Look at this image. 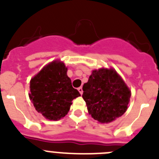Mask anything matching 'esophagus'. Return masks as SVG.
Here are the masks:
<instances>
[{"instance_id":"obj_1","label":"esophagus","mask_w":159,"mask_h":159,"mask_svg":"<svg viewBox=\"0 0 159 159\" xmlns=\"http://www.w3.org/2000/svg\"><path fill=\"white\" fill-rule=\"evenodd\" d=\"M78 91H79V92H80V95H82V94H83V88H82V87H80V88H78Z\"/></svg>"}]
</instances>
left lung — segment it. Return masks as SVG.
Returning <instances> with one entry per match:
<instances>
[{"instance_id": "8db88e82", "label": "left lung", "mask_w": 159, "mask_h": 159, "mask_svg": "<svg viewBox=\"0 0 159 159\" xmlns=\"http://www.w3.org/2000/svg\"><path fill=\"white\" fill-rule=\"evenodd\" d=\"M83 91L88 112L99 123H111L127 111L130 91L115 70L93 71Z\"/></svg>"}]
</instances>
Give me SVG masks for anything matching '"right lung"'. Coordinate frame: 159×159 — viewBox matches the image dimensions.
<instances>
[{"mask_svg": "<svg viewBox=\"0 0 159 159\" xmlns=\"http://www.w3.org/2000/svg\"><path fill=\"white\" fill-rule=\"evenodd\" d=\"M30 92L29 97L36 110L50 120L64 117L71 101L80 95L73 88L64 63L57 61L43 67L31 80Z\"/></svg>", "mask_w": 159, "mask_h": 159, "instance_id": "right-lung-1", "label": "right lung"}]
</instances>
